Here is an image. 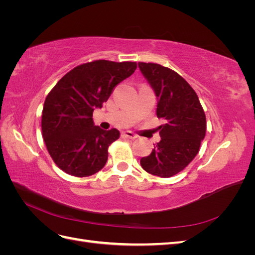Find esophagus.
<instances>
[{
    "label": "esophagus",
    "instance_id": "1",
    "mask_svg": "<svg viewBox=\"0 0 255 255\" xmlns=\"http://www.w3.org/2000/svg\"><path fill=\"white\" fill-rule=\"evenodd\" d=\"M122 136L125 138H128V139H135V138H137V136L133 132H130V130H127V132L122 133Z\"/></svg>",
    "mask_w": 255,
    "mask_h": 255
}]
</instances>
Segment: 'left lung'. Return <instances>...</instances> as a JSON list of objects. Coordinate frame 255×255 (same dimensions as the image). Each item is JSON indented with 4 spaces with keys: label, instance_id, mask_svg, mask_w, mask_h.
Here are the masks:
<instances>
[{
    "label": "left lung",
    "instance_id": "left-lung-1",
    "mask_svg": "<svg viewBox=\"0 0 255 255\" xmlns=\"http://www.w3.org/2000/svg\"><path fill=\"white\" fill-rule=\"evenodd\" d=\"M141 73L157 97L160 141L149 156L140 159L146 172L170 177L196 157L206 132V117L196 91L182 76L167 67L138 63Z\"/></svg>",
    "mask_w": 255,
    "mask_h": 255
}]
</instances>
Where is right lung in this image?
Listing matches in <instances>:
<instances>
[{
  "mask_svg": "<svg viewBox=\"0 0 255 255\" xmlns=\"http://www.w3.org/2000/svg\"><path fill=\"white\" fill-rule=\"evenodd\" d=\"M136 68L133 61L94 60L73 68L49 92L42 110V137L61 170L84 177L105 166L109 146L120 133L96 127L92 113L101 109L114 88Z\"/></svg>",
  "mask_w": 255,
  "mask_h": 255,
  "instance_id": "obj_1",
  "label": "right lung"
}]
</instances>
